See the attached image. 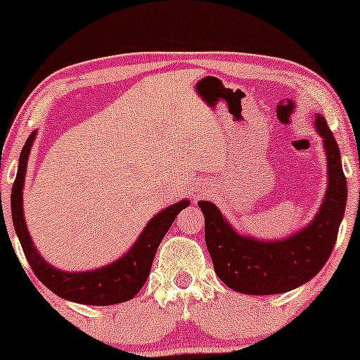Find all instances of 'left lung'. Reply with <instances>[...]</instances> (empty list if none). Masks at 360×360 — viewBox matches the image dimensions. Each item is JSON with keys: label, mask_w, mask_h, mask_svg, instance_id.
I'll return each instance as SVG.
<instances>
[{"label": "left lung", "mask_w": 360, "mask_h": 360, "mask_svg": "<svg viewBox=\"0 0 360 360\" xmlns=\"http://www.w3.org/2000/svg\"><path fill=\"white\" fill-rule=\"evenodd\" d=\"M328 157V190L319 213L307 228L282 240L240 236L210 201H200L205 240L214 272L224 285L245 295L285 293L311 280L326 264L338 239L347 201L338 142L321 115L314 120Z\"/></svg>", "instance_id": "left-lung-1"}]
</instances>
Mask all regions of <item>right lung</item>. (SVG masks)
<instances>
[{
  "label": "right lung",
  "mask_w": 360,
  "mask_h": 360,
  "mask_svg": "<svg viewBox=\"0 0 360 360\" xmlns=\"http://www.w3.org/2000/svg\"><path fill=\"white\" fill-rule=\"evenodd\" d=\"M36 139V131L27 137L19 157V167L16 180L11 190V214L19 243L22 245L29 265L36 277L46 285L49 290L58 295L60 298L82 304H95V307H106L116 304L134 298L142 285L146 283L150 274L152 262L157 248L164 239L167 231L170 229L176 214L190 205L188 200H181L180 203L169 206L159 214L154 216L146 226L144 233L139 236L136 244L120 260L112 262L103 269L90 270V272H62L51 264H47L37 249L34 248L31 236L26 228L22 211V186L26 179V167L29 152H31L32 141Z\"/></svg>",
  "instance_id": "add662e5"
}]
</instances>
